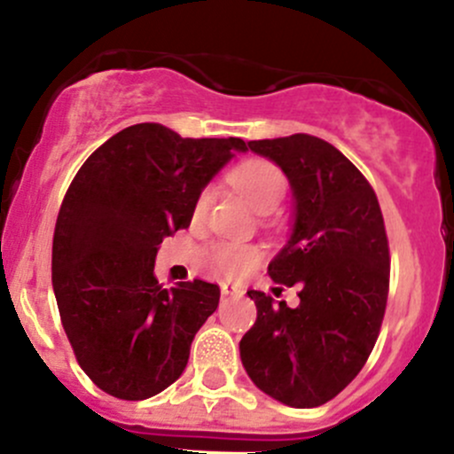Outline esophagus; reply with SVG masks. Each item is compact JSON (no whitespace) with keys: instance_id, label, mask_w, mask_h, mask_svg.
I'll return each instance as SVG.
<instances>
[{"instance_id":"esophagus-1","label":"esophagus","mask_w":454,"mask_h":454,"mask_svg":"<svg viewBox=\"0 0 454 454\" xmlns=\"http://www.w3.org/2000/svg\"><path fill=\"white\" fill-rule=\"evenodd\" d=\"M219 290H222V296H241L244 294V290L237 286H231V283H222L219 286Z\"/></svg>"}]
</instances>
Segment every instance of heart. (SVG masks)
Listing matches in <instances>:
<instances>
[{
  "label": "heart",
  "mask_w": 454,
  "mask_h": 454,
  "mask_svg": "<svg viewBox=\"0 0 454 454\" xmlns=\"http://www.w3.org/2000/svg\"><path fill=\"white\" fill-rule=\"evenodd\" d=\"M231 184L244 195L256 213H272L286 195L287 182L281 168L265 160H248L231 173ZM210 189H204L195 201V217L208 210ZM210 261L226 277H239L256 261V250L241 244H217L210 248Z\"/></svg>",
  "instance_id": "b5f03b06"
}]
</instances>
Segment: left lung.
Masks as SVG:
<instances>
[{"label": "left lung", "mask_w": 454, "mask_h": 454, "mask_svg": "<svg viewBox=\"0 0 454 454\" xmlns=\"http://www.w3.org/2000/svg\"><path fill=\"white\" fill-rule=\"evenodd\" d=\"M248 149L286 173L292 189L287 244L270 261L281 286H299L287 308L250 290L256 323L239 354L256 388L294 409L336 397L367 363L388 294V241L378 198L363 173L309 134L250 140Z\"/></svg>", "instance_id": "8db88e82"}]
</instances>
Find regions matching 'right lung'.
<instances>
[{
  "label": "right lung",
  "instance_id": "1",
  "mask_svg": "<svg viewBox=\"0 0 454 454\" xmlns=\"http://www.w3.org/2000/svg\"><path fill=\"white\" fill-rule=\"evenodd\" d=\"M244 151L241 138H182L140 122L100 145L72 180L54 228L52 287L81 369L109 395L146 400L186 369L219 287L195 278L167 290L155 254Z\"/></svg>",
  "mask_w": 454,
  "mask_h": 454
}]
</instances>
